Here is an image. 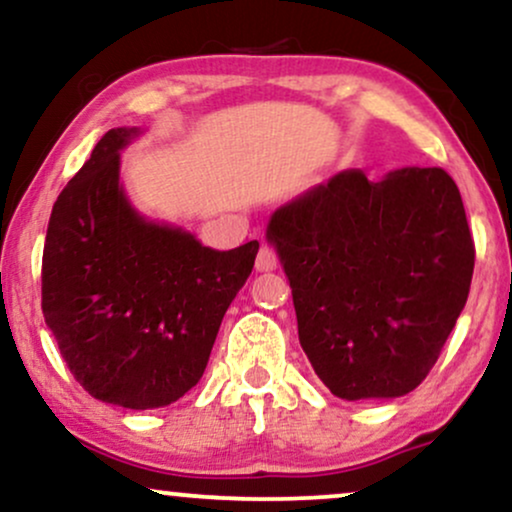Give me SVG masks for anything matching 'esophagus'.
I'll use <instances>...</instances> for the list:
<instances>
[{"instance_id":"obj_1","label":"esophagus","mask_w":512,"mask_h":512,"mask_svg":"<svg viewBox=\"0 0 512 512\" xmlns=\"http://www.w3.org/2000/svg\"><path fill=\"white\" fill-rule=\"evenodd\" d=\"M278 264V257H276V250L271 248V245L264 243L260 252H257V260H255V269L257 271H274Z\"/></svg>"}]
</instances>
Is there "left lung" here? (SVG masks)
<instances>
[{
  "instance_id": "left-lung-1",
  "label": "left lung",
  "mask_w": 512,
  "mask_h": 512,
  "mask_svg": "<svg viewBox=\"0 0 512 512\" xmlns=\"http://www.w3.org/2000/svg\"><path fill=\"white\" fill-rule=\"evenodd\" d=\"M300 345L335 397L390 399L435 366L470 293L475 243L456 181L404 167L335 174L269 219Z\"/></svg>"
}]
</instances>
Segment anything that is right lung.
Returning <instances> with one entry per match:
<instances>
[{
    "label": "right lung",
    "mask_w": 512,
    "mask_h": 512,
    "mask_svg": "<svg viewBox=\"0 0 512 512\" xmlns=\"http://www.w3.org/2000/svg\"><path fill=\"white\" fill-rule=\"evenodd\" d=\"M137 134H103L54 203L42 312L84 390L144 411L198 383L260 243L212 250L189 231L141 217L120 184V151Z\"/></svg>",
    "instance_id": "right-lung-1"
}]
</instances>
